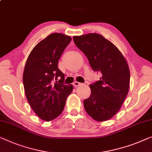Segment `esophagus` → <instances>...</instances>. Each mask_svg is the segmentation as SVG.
<instances>
[{"label": "esophagus", "mask_w": 152, "mask_h": 152, "mask_svg": "<svg viewBox=\"0 0 152 152\" xmlns=\"http://www.w3.org/2000/svg\"><path fill=\"white\" fill-rule=\"evenodd\" d=\"M81 84V83H80V82H78V81H75V82L73 83V86L75 87H77V86H80Z\"/></svg>", "instance_id": "34e87169"}]
</instances>
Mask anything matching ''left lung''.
<instances>
[{
  "label": "left lung",
  "mask_w": 152,
  "mask_h": 152,
  "mask_svg": "<svg viewBox=\"0 0 152 152\" xmlns=\"http://www.w3.org/2000/svg\"><path fill=\"white\" fill-rule=\"evenodd\" d=\"M73 41L92 70L102 74L90 85L91 96L83 100L85 110L96 121L109 120L121 109L128 93L130 72L127 61L117 47L100 34L74 36Z\"/></svg>",
  "instance_id": "obj_1"
}]
</instances>
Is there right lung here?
Instances as JSON below:
<instances>
[{"instance_id": "1", "label": "right lung", "mask_w": 152, "mask_h": 152, "mask_svg": "<svg viewBox=\"0 0 152 152\" xmlns=\"http://www.w3.org/2000/svg\"><path fill=\"white\" fill-rule=\"evenodd\" d=\"M71 41L66 35L50 34L33 49L26 61L23 72L26 97L37 116L46 121L62 113L73 89L71 84H64V74L58 69L59 60Z\"/></svg>"}]
</instances>
